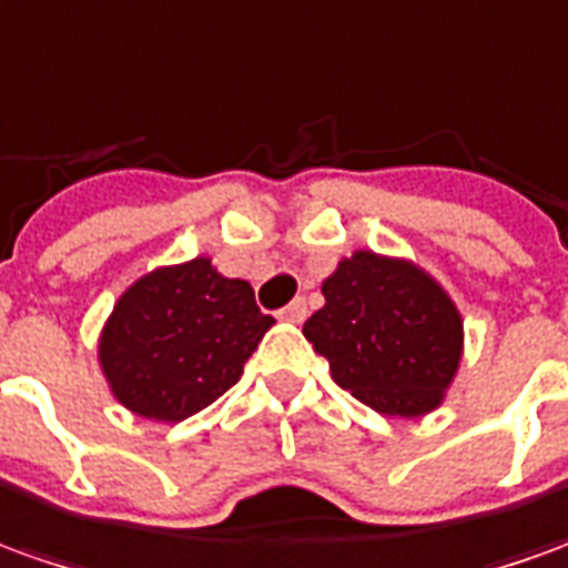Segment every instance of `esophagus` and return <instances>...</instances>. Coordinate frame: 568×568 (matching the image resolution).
Returning <instances> with one entry per match:
<instances>
[{
	"instance_id": "1",
	"label": "esophagus",
	"mask_w": 568,
	"mask_h": 568,
	"mask_svg": "<svg viewBox=\"0 0 568 568\" xmlns=\"http://www.w3.org/2000/svg\"><path fill=\"white\" fill-rule=\"evenodd\" d=\"M280 316H283L285 323H301V320L307 316V304H304V298H295L288 307L280 311Z\"/></svg>"
}]
</instances>
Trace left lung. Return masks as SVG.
Wrapping results in <instances>:
<instances>
[{
	"label": "left lung",
	"instance_id": "1",
	"mask_svg": "<svg viewBox=\"0 0 568 568\" xmlns=\"http://www.w3.org/2000/svg\"><path fill=\"white\" fill-rule=\"evenodd\" d=\"M326 304L304 338L333 379L385 416H426L445 404L463 361V314L410 257L357 248L320 285Z\"/></svg>",
	"mask_w": 568,
	"mask_h": 568
}]
</instances>
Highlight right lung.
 <instances>
[{"label":"right lung","mask_w":568,"mask_h":568,"mask_svg":"<svg viewBox=\"0 0 568 568\" xmlns=\"http://www.w3.org/2000/svg\"><path fill=\"white\" fill-rule=\"evenodd\" d=\"M273 323L254 304L252 283L223 276L199 254L123 288L99 333V369L130 414L183 423L242 379Z\"/></svg>","instance_id":"right-lung-1"}]
</instances>
